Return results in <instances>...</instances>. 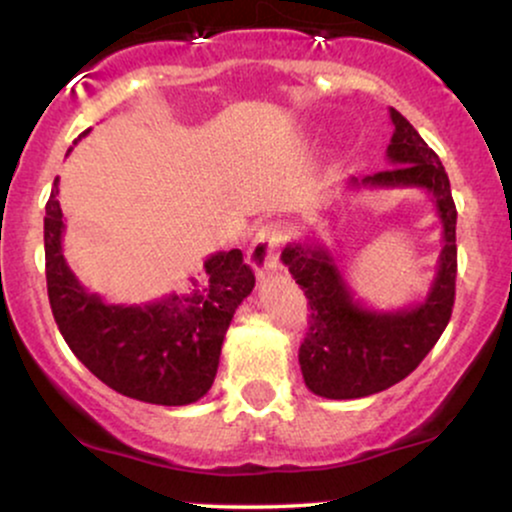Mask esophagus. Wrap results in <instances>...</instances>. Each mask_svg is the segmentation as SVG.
<instances>
[{
    "mask_svg": "<svg viewBox=\"0 0 512 512\" xmlns=\"http://www.w3.org/2000/svg\"><path fill=\"white\" fill-rule=\"evenodd\" d=\"M286 243V228L281 221L264 223L260 231L252 238V245L248 250V262L257 274L274 272L279 264V250Z\"/></svg>",
    "mask_w": 512,
    "mask_h": 512,
    "instance_id": "34e87169",
    "label": "esophagus"
}]
</instances>
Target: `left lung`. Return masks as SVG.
<instances>
[{
    "instance_id": "8db88e82",
    "label": "left lung",
    "mask_w": 512,
    "mask_h": 512,
    "mask_svg": "<svg viewBox=\"0 0 512 512\" xmlns=\"http://www.w3.org/2000/svg\"><path fill=\"white\" fill-rule=\"evenodd\" d=\"M395 125L387 161L392 168L366 178H349L346 190H424L443 226L431 289L421 301L399 310H375L354 298L349 281L320 238L289 243L281 262L289 267L310 305V330L298 363L305 387L317 397L358 399L392 387L424 361L448 327L455 303L457 209L450 180L436 151L390 108Z\"/></svg>"
}]
</instances>
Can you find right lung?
<instances>
[{
	"mask_svg": "<svg viewBox=\"0 0 512 512\" xmlns=\"http://www.w3.org/2000/svg\"><path fill=\"white\" fill-rule=\"evenodd\" d=\"M86 134L88 129L81 137ZM57 195L55 180L45 207V276L64 342L120 395L163 407L202 399L214 385L228 325L255 289V274L243 262V252L209 255L204 274L192 276L180 293L139 305L108 303L86 291L64 260Z\"/></svg>",
	"mask_w": 512,
	"mask_h": 512,
	"instance_id": "obj_1",
	"label": "right lung"
}]
</instances>
